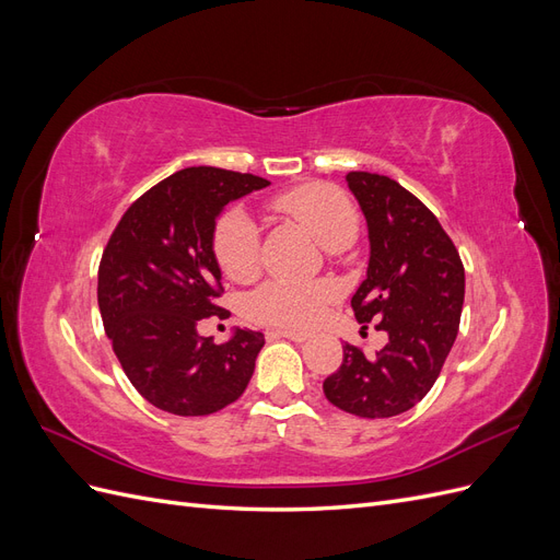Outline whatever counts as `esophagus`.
I'll return each instance as SVG.
<instances>
[{
    "mask_svg": "<svg viewBox=\"0 0 560 560\" xmlns=\"http://www.w3.org/2000/svg\"><path fill=\"white\" fill-rule=\"evenodd\" d=\"M268 336H282V338H290L294 343H306L311 334H303V331H292V329H270Z\"/></svg>",
    "mask_w": 560,
    "mask_h": 560,
    "instance_id": "1",
    "label": "esophagus"
}]
</instances>
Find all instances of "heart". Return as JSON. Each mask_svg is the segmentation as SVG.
<instances>
[{"label":"heart","mask_w":560,"mask_h":560,"mask_svg":"<svg viewBox=\"0 0 560 560\" xmlns=\"http://www.w3.org/2000/svg\"><path fill=\"white\" fill-rule=\"evenodd\" d=\"M273 208L290 217L325 249H343L360 231V214L352 200L327 184H306L287 191L273 200ZM212 252L219 268L231 280L245 282L259 270V231L245 210H229L217 219L212 231ZM338 296L336 284L317 282H282L270 280L254 290L245 311L252 319L266 325L308 329L327 313L329 303Z\"/></svg>","instance_id":"1"}]
</instances>
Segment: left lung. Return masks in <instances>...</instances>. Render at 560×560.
Listing matches in <instances>:
<instances>
[{"mask_svg":"<svg viewBox=\"0 0 560 560\" xmlns=\"http://www.w3.org/2000/svg\"><path fill=\"white\" fill-rule=\"evenodd\" d=\"M369 231L366 278L352 294L358 322L376 319L387 343L374 358L350 343L322 389L360 418H393L430 393L460 325L465 268L439 219L385 175L348 173Z\"/></svg>","mask_w":560,"mask_h":560,"instance_id":"1","label":"left lung"}]
</instances>
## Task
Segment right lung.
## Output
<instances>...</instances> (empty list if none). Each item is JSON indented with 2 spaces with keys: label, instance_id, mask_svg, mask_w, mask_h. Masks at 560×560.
Instances as JSON below:
<instances>
[{
  "label": "right lung",
  "instance_id": "obj_1",
  "mask_svg": "<svg viewBox=\"0 0 560 560\" xmlns=\"http://www.w3.org/2000/svg\"><path fill=\"white\" fill-rule=\"evenodd\" d=\"M270 182L222 167H184L132 202L105 247L97 306L128 381L156 409L210 416L238 399L264 334L235 329L224 343L198 334L226 317L222 268L212 252L217 217Z\"/></svg>",
  "mask_w": 560,
  "mask_h": 560
}]
</instances>
